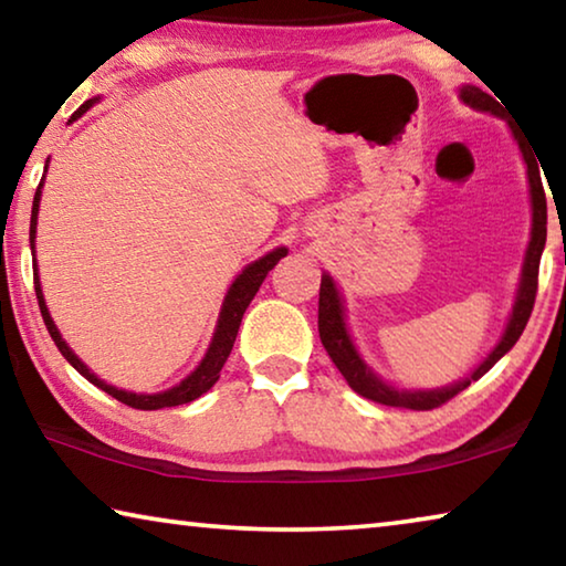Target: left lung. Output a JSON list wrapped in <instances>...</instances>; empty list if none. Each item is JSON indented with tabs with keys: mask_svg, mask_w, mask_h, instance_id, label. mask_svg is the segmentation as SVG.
<instances>
[{
	"mask_svg": "<svg viewBox=\"0 0 566 566\" xmlns=\"http://www.w3.org/2000/svg\"><path fill=\"white\" fill-rule=\"evenodd\" d=\"M496 97V94H494ZM492 94L482 92L479 87H462V99L467 104H472L474 109L482 112H492L496 117H504L502 104L496 102ZM516 137V132H514ZM520 142V149L526 161V175H530V195H532V239H530V249H526V260H524V270H522V282H520V294H516L514 302V312L512 319L506 324V332L502 342L496 344L494 352L486 357L479 367L474 369L472 377H467L459 381V385L444 387V389H434V391H397L395 387H387L385 381L377 379L371 371L367 369V364L359 359L357 349L347 334V327H344V310H342V300L337 286H334L332 276L324 274L322 276V286H319V339L324 344V349L332 357V361L337 364V369L342 371V377L347 379V385L361 395L364 399L379 401V405L387 407H401V409H417V411H429L442 407L444 401L457 397L459 391H464L472 381L479 377H484L496 361H500L506 352H510L516 339L522 337V332L530 322V314L534 310V300H536V286H539V260H542V249L544 242H547V197H544V187H542V177L539 169H536V159L530 149Z\"/></svg>",
	"mask_w": 566,
	"mask_h": 566,
	"instance_id": "obj_1",
	"label": "left lung"
}]
</instances>
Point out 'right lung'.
Wrapping results in <instances>:
<instances>
[{
  "mask_svg": "<svg viewBox=\"0 0 566 566\" xmlns=\"http://www.w3.org/2000/svg\"><path fill=\"white\" fill-rule=\"evenodd\" d=\"M92 104H94V99L84 102L82 107L76 109L74 117H82V114L87 112ZM40 197H42V181H40V187H36L34 205H32V224H30V242H32V247H34V234H36V214H40ZM284 254H286L284 247L274 249V252L262 256V260H256L254 264H249L247 270L237 276L234 284L229 286V292H227V300L222 304V314H219L217 332H214L212 344H209L207 357L202 359V364H199V367L191 371V375L185 381H181V385L171 387L167 391H161V395H132V391H122L117 387L104 385L99 377L92 375V371L87 369V364H82V359L76 357V354L70 347H66L64 339L60 337V332H56V327H54L50 312H46V304H44V296H42V286H40V280H36V262H34V292H36V302H40V312H42V319L46 324V332L52 334L56 349L62 352V357L70 361L72 367L80 371L84 379H90L94 387H99L102 391H107V395H112L114 399H119L122 405H127L132 409H165V407H179V405H187V401H195L197 397H202L207 389L214 387V381L219 379V371H222L224 361L229 357V352H232V347H234L239 324H242V317H244L249 302L254 300V294L260 292L264 276L274 270V264L280 262Z\"/></svg>",
  "mask_w": 566,
  "mask_h": 566,
  "instance_id": "right-lung-1",
  "label": "right lung"
}]
</instances>
